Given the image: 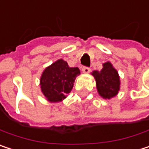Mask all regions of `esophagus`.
I'll return each instance as SVG.
<instances>
[{"mask_svg": "<svg viewBox=\"0 0 149 149\" xmlns=\"http://www.w3.org/2000/svg\"><path fill=\"white\" fill-rule=\"evenodd\" d=\"M82 72H83L84 74H87V73H89V72H91V69H90L89 67H85V66H84V67L82 68Z\"/></svg>", "mask_w": 149, "mask_h": 149, "instance_id": "esophagus-1", "label": "esophagus"}]
</instances>
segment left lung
<instances>
[{"label": "left lung", "mask_w": 149, "mask_h": 149, "mask_svg": "<svg viewBox=\"0 0 149 149\" xmlns=\"http://www.w3.org/2000/svg\"><path fill=\"white\" fill-rule=\"evenodd\" d=\"M91 75L96 80L97 92L104 99L115 97L120 91V76L110 62L103 64L101 71H93Z\"/></svg>", "instance_id": "obj_1"}]
</instances>
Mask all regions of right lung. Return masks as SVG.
<instances>
[{
    "mask_svg": "<svg viewBox=\"0 0 149 149\" xmlns=\"http://www.w3.org/2000/svg\"><path fill=\"white\" fill-rule=\"evenodd\" d=\"M80 75L77 67H70L66 61L58 59L43 71L40 85L45 99L58 103L66 98L73 88L76 77Z\"/></svg>",
    "mask_w": 149,
    "mask_h": 149,
    "instance_id": "right-lung-1",
    "label": "right lung"
}]
</instances>
